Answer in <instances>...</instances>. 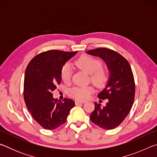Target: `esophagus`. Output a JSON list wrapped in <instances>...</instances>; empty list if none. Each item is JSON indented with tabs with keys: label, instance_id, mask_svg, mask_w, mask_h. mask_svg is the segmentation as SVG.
I'll use <instances>...</instances> for the list:
<instances>
[{
	"label": "esophagus",
	"instance_id": "1",
	"mask_svg": "<svg viewBox=\"0 0 157 157\" xmlns=\"http://www.w3.org/2000/svg\"><path fill=\"white\" fill-rule=\"evenodd\" d=\"M75 105H79V104H84L85 102H84V101H80V100H76L75 101Z\"/></svg>",
	"mask_w": 157,
	"mask_h": 157
}]
</instances>
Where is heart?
Here are the masks:
<instances>
[{"mask_svg":"<svg viewBox=\"0 0 157 157\" xmlns=\"http://www.w3.org/2000/svg\"><path fill=\"white\" fill-rule=\"evenodd\" d=\"M75 64L85 73L91 75V82L95 86H102L107 80V75L104 69L101 67V62L95 58L82 55L75 62ZM61 76L66 82L71 80L72 76V69L69 64H65L62 68ZM94 91L91 86H76L70 91V94L74 98L78 100H86Z\"/></svg>","mask_w":157,"mask_h":157,"instance_id":"1","label":"heart"}]
</instances>
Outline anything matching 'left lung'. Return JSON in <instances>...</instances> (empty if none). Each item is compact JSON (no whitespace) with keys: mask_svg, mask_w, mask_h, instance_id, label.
Segmentation results:
<instances>
[{"mask_svg":"<svg viewBox=\"0 0 157 157\" xmlns=\"http://www.w3.org/2000/svg\"><path fill=\"white\" fill-rule=\"evenodd\" d=\"M86 52L102 59L109 72L107 85L98 95L100 99H108V102L103 107L95 102L90 119L103 129H113L124 120L134 102L135 83L131 66L125 58L112 50L99 48Z\"/></svg>","mask_w":157,"mask_h":157,"instance_id":"1","label":"left lung"}]
</instances>
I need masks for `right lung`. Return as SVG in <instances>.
<instances>
[{
    "label": "right lung",
    "instance_id": "1",
    "mask_svg": "<svg viewBox=\"0 0 157 157\" xmlns=\"http://www.w3.org/2000/svg\"><path fill=\"white\" fill-rule=\"evenodd\" d=\"M78 52L52 50L34 57L26 68L24 100L32 116L41 127L55 129L65 123L75 102L55 99L52 91L62 80L61 71L67 61Z\"/></svg>",
    "mask_w": 157,
    "mask_h": 157
}]
</instances>
